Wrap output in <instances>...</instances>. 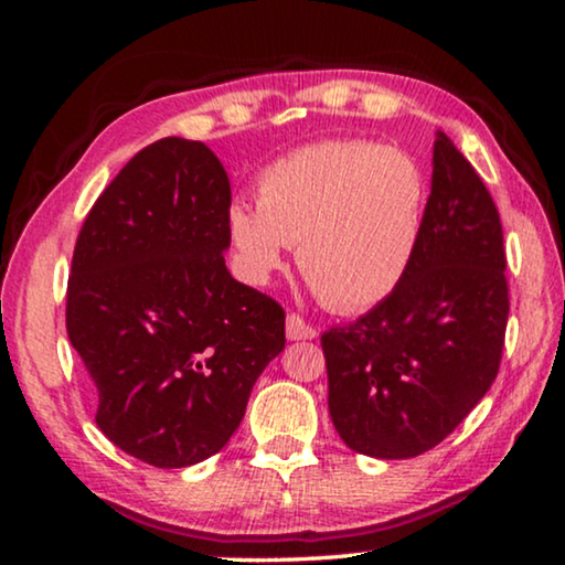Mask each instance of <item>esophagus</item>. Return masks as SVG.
Wrapping results in <instances>:
<instances>
[{
    "instance_id": "obj_1",
    "label": "esophagus",
    "mask_w": 565,
    "mask_h": 565,
    "mask_svg": "<svg viewBox=\"0 0 565 565\" xmlns=\"http://www.w3.org/2000/svg\"><path fill=\"white\" fill-rule=\"evenodd\" d=\"M285 334H288L290 342H298V339H316V329L311 323H306L298 313H288V321H285Z\"/></svg>"
}]
</instances>
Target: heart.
Instances as JSON below:
<instances>
[{"label":"heart","mask_w":565,"mask_h":565,"mask_svg":"<svg viewBox=\"0 0 565 565\" xmlns=\"http://www.w3.org/2000/svg\"><path fill=\"white\" fill-rule=\"evenodd\" d=\"M257 203L234 198L226 234L238 269L265 285L298 244V267L337 313L393 296L419 249L429 182L412 153L362 138L300 146L257 174Z\"/></svg>","instance_id":"1"}]
</instances>
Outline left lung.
<instances>
[{"label": "left lung", "instance_id": "obj_1", "mask_svg": "<svg viewBox=\"0 0 565 565\" xmlns=\"http://www.w3.org/2000/svg\"><path fill=\"white\" fill-rule=\"evenodd\" d=\"M499 211L443 130L412 269L350 327L323 331L331 422L354 452L404 460L443 443L497 381L509 316Z\"/></svg>", "mask_w": 565, "mask_h": 565}]
</instances>
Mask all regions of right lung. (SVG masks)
Returning a JSON list of instances; mask_svg holds the SVG:
<instances>
[{"label":"right lung","mask_w":565,"mask_h":565,"mask_svg":"<svg viewBox=\"0 0 565 565\" xmlns=\"http://www.w3.org/2000/svg\"><path fill=\"white\" fill-rule=\"evenodd\" d=\"M228 174L161 138L107 184L76 238L66 331L97 388V427L157 468L211 458L285 347V311L226 269Z\"/></svg>","instance_id":"obj_1"}]
</instances>
